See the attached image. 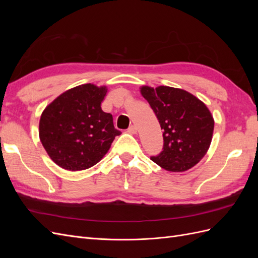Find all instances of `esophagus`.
Returning a JSON list of instances; mask_svg holds the SVG:
<instances>
[{"instance_id":"obj_1","label":"esophagus","mask_w":258,"mask_h":258,"mask_svg":"<svg viewBox=\"0 0 258 258\" xmlns=\"http://www.w3.org/2000/svg\"><path fill=\"white\" fill-rule=\"evenodd\" d=\"M128 132H129V134H131V135H136L137 132H138V128L136 126H130L129 129H128Z\"/></svg>"}]
</instances>
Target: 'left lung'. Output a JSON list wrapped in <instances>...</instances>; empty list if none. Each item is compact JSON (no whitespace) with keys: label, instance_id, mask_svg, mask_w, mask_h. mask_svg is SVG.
Returning a JSON list of instances; mask_svg holds the SVG:
<instances>
[{"label":"left lung","instance_id":"obj_1","mask_svg":"<svg viewBox=\"0 0 258 258\" xmlns=\"http://www.w3.org/2000/svg\"><path fill=\"white\" fill-rule=\"evenodd\" d=\"M163 131V148L151 159L170 172H184L205 157L212 141L214 119L207 105L188 91L142 86Z\"/></svg>","mask_w":258,"mask_h":258}]
</instances>
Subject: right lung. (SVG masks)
Here are the masks:
<instances>
[{
    "instance_id": "1",
    "label": "right lung",
    "mask_w": 258,
    "mask_h": 258,
    "mask_svg": "<svg viewBox=\"0 0 258 258\" xmlns=\"http://www.w3.org/2000/svg\"><path fill=\"white\" fill-rule=\"evenodd\" d=\"M105 86L84 84L61 93L45 107L38 135L50 159L64 170L95 166L110 150L116 136L113 116L101 108Z\"/></svg>"
}]
</instances>
